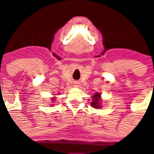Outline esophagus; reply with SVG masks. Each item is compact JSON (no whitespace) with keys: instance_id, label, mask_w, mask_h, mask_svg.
I'll use <instances>...</instances> for the list:
<instances>
[{"instance_id":"obj_1","label":"esophagus","mask_w":154,"mask_h":154,"mask_svg":"<svg viewBox=\"0 0 154 154\" xmlns=\"http://www.w3.org/2000/svg\"><path fill=\"white\" fill-rule=\"evenodd\" d=\"M79 83L78 82H74L75 86H79Z\"/></svg>"}]
</instances>
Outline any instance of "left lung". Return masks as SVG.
I'll return each instance as SVG.
<instances>
[{"label": "left lung", "instance_id": "left-lung-1", "mask_svg": "<svg viewBox=\"0 0 154 154\" xmlns=\"http://www.w3.org/2000/svg\"><path fill=\"white\" fill-rule=\"evenodd\" d=\"M101 94L99 92H96L92 96V102L91 103V105L93 108L99 109L101 108L102 106L100 104L101 103Z\"/></svg>", "mask_w": 154, "mask_h": 154}]
</instances>
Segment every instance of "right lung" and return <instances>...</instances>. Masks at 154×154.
<instances>
[{"instance_id": "1", "label": "right lung", "mask_w": 154, "mask_h": 154, "mask_svg": "<svg viewBox=\"0 0 154 154\" xmlns=\"http://www.w3.org/2000/svg\"><path fill=\"white\" fill-rule=\"evenodd\" d=\"M52 100H55V99H52Z\"/></svg>"}]
</instances>
